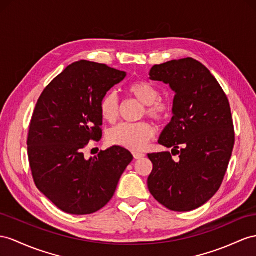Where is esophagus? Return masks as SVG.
<instances>
[{
  "label": "esophagus",
  "mask_w": 256,
  "mask_h": 256,
  "mask_svg": "<svg viewBox=\"0 0 256 256\" xmlns=\"http://www.w3.org/2000/svg\"><path fill=\"white\" fill-rule=\"evenodd\" d=\"M133 156H134L135 159H142V158H144V156H145V154H144L137 152H133Z\"/></svg>",
  "instance_id": "34e87169"
}]
</instances>
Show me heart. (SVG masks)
<instances>
[{"mask_svg":"<svg viewBox=\"0 0 256 256\" xmlns=\"http://www.w3.org/2000/svg\"><path fill=\"white\" fill-rule=\"evenodd\" d=\"M128 93L146 106V114L154 120H166L171 111L170 104L160 100V92L146 81H137L128 86ZM100 114L104 120L114 122L119 116V100L114 93H108L100 102ZM154 135V130L147 122L121 123L110 130V144L130 150H142Z\"/></svg>","mask_w":256,"mask_h":256,"instance_id":"b5f03b06","label":"heart"}]
</instances>
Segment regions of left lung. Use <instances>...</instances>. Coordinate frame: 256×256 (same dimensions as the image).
I'll return each instance as SVG.
<instances>
[{
  "label": "left lung",
  "instance_id": "8db88e82",
  "mask_svg": "<svg viewBox=\"0 0 256 256\" xmlns=\"http://www.w3.org/2000/svg\"><path fill=\"white\" fill-rule=\"evenodd\" d=\"M149 78L168 84L175 96L171 122L158 140L172 154H148V189L171 211H192L216 194L227 171L234 145L230 106L218 80L194 58L154 64Z\"/></svg>",
  "mask_w": 256,
  "mask_h": 256
}]
</instances>
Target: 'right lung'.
<instances>
[{
	"label": "right lung",
	"instance_id": "right-lung-1",
	"mask_svg": "<svg viewBox=\"0 0 256 256\" xmlns=\"http://www.w3.org/2000/svg\"><path fill=\"white\" fill-rule=\"evenodd\" d=\"M126 76L104 64L78 60L36 102L27 142L32 176L38 190L66 213L85 215L104 208L133 160L120 146L90 159L83 154L90 140L102 138V97Z\"/></svg>",
	"mask_w": 256,
	"mask_h": 256
}]
</instances>
